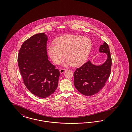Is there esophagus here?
Segmentation results:
<instances>
[{
	"mask_svg": "<svg viewBox=\"0 0 132 132\" xmlns=\"http://www.w3.org/2000/svg\"><path fill=\"white\" fill-rule=\"evenodd\" d=\"M66 70V69L61 68V69H60L59 71H60V73L61 74H62V73H64Z\"/></svg>",
	"mask_w": 132,
	"mask_h": 132,
	"instance_id": "1",
	"label": "esophagus"
}]
</instances>
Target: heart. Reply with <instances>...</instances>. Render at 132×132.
I'll use <instances>...</instances> for the list:
<instances>
[{
    "instance_id": "obj_1",
    "label": "heart",
    "mask_w": 132,
    "mask_h": 132,
    "mask_svg": "<svg viewBox=\"0 0 132 132\" xmlns=\"http://www.w3.org/2000/svg\"><path fill=\"white\" fill-rule=\"evenodd\" d=\"M55 43V45H48L47 51L52 61L56 64L60 63L65 54V65L80 66L86 62L92 48L89 38L78 35L61 36L57 38Z\"/></svg>"
}]
</instances>
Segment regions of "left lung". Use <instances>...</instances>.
I'll list each match as a JSON object with an SVG mask.
<instances>
[{
  "label": "left lung",
  "instance_id": "1",
  "mask_svg": "<svg viewBox=\"0 0 132 132\" xmlns=\"http://www.w3.org/2000/svg\"><path fill=\"white\" fill-rule=\"evenodd\" d=\"M99 50L107 55V59L104 63L96 66L88 60L76 69L74 73V85L83 95L90 96L98 93L105 86L110 75L112 59L108 45L104 42Z\"/></svg>",
  "mask_w": 132,
  "mask_h": 132
}]
</instances>
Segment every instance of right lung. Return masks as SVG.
<instances>
[{"mask_svg":"<svg viewBox=\"0 0 132 132\" xmlns=\"http://www.w3.org/2000/svg\"><path fill=\"white\" fill-rule=\"evenodd\" d=\"M47 37L44 33L32 36L22 44L18 55L20 74L32 94L45 98L56 90L60 72L48 60Z\"/></svg>","mask_w":132,"mask_h":132,"instance_id":"add662e5","label":"right lung"}]
</instances>
